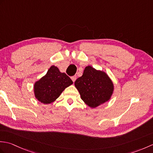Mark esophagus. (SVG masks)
Wrapping results in <instances>:
<instances>
[{"label": "esophagus", "instance_id": "obj_1", "mask_svg": "<svg viewBox=\"0 0 153 153\" xmlns=\"http://www.w3.org/2000/svg\"><path fill=\"white\" fill-rule=\"evenodd\" d=\"M71 80L73 81V82H75V81L76 80V79H77V77H76V76H72L71 77Z\"/></svg>", "mask_w": 153, "mask_h": 153}]
</instances>
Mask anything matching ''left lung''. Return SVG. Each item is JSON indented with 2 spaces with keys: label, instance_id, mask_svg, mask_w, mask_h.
Instances as JSON below:
<instances>
[{
  "label": "left lung",
  "instance_id": "1",
  "mask_svg": "<svg viewBox=\"0 0 153 153\" xmlns=\"http://www.w3.org/2000/svg\"><path fill=\"white\" fill-rule=\"evenodd\" d=\"M74 84L81 99L92 108L110 100L114 89L112 81L105 71L91 66L85 67L82 76L77 78Z\"/></svg>",
  "mask_w": 153,
  "mask_h": 153
}]
</instances>
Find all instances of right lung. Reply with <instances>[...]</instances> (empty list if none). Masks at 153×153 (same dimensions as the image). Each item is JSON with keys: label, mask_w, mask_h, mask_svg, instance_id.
I'll return each mask as SVG.
<instances>
[{"label": "right lung", "mask_w": 153, "mask_h": 153, "mask_svg": "<svg viewBox=\"0 0 153 153\" xmlns=\"http://www.w3.org/2000/svg\"><path fill=\"white\" fill-rule=\"evenodd\" d=\"M73 82L65 73L55 66H51L47 74L35 82L33 85L35 97L39 101L48 105L55 101L63 91Z\"/></svg>", "instance_id": "obj_1"}]
</instances>
